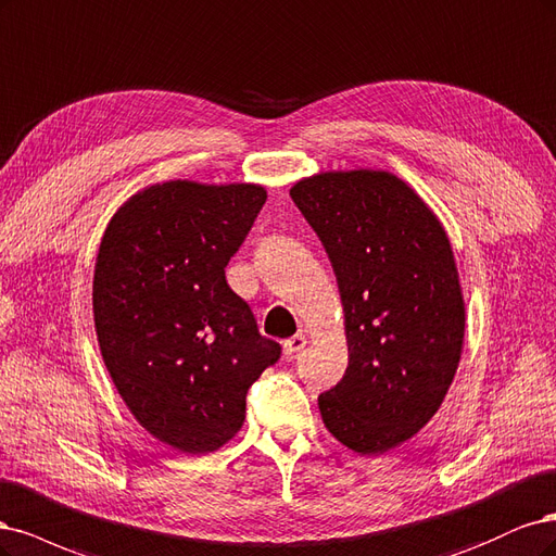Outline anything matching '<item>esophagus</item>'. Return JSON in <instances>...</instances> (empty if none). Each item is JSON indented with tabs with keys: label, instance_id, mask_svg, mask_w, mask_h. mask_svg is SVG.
I'll return each mask as SVG.
<instances>
[{
	"label": "esophagus",
	"instance_id": "1",
	"mask_svg": "<svg viewBox=\"0 0 556 556\" xmlns=\"http://www.w3.org/2000/svg\"><path fill=\"white\" fill-rule=\"evenodd\" d=\"M304 344H307V337H304L302 332L293 334L291 339H286V342H283V353L289 355V357H293L295 353H300L304 349Z\"/></svg>",
	"mask_w": 556,
	"mask_h": 556
}]
</instances>
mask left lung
I'll use <instances>...</instances> for the list:
<instances>
[{
  "instance_id": "obj_1",
  "label": "left lung",
  "mask_w": 556,
  "mask_h": 556,
  "mask_svg": "<svg viewBox=\"0 0 556 556\" xmlns=\"http://www.w3.org/2000/svg\"><path fill=\"white\" fill-rule=\"evenodd\" d=\"M291 199L332 263L349 367L318 397L349 451L383 455L432 420L464 344V298L451 240L397 175L332 170L295 182Z\"/></svg>"
}]
</instances>
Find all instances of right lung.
Listing matches in <instances>:
<instances>
[{
	"label": "right lung",
	"instance_id": "obj_1",
	"mask_svg": "<svg viewBox=\"0 0 556 556\" xmlns=\"http://www.w3.org/2000/svg\"><path fill=\"white\" fill-rule=\"evenodd\" d=\"M265 199L261 185H152L101 238L92 307L105 369L134 418L187 455L240 432L247 390L281 355L226 283Z\"/></svg>",
	"mask_w": 556,
	"mask_h": 556
}]
</instances>
